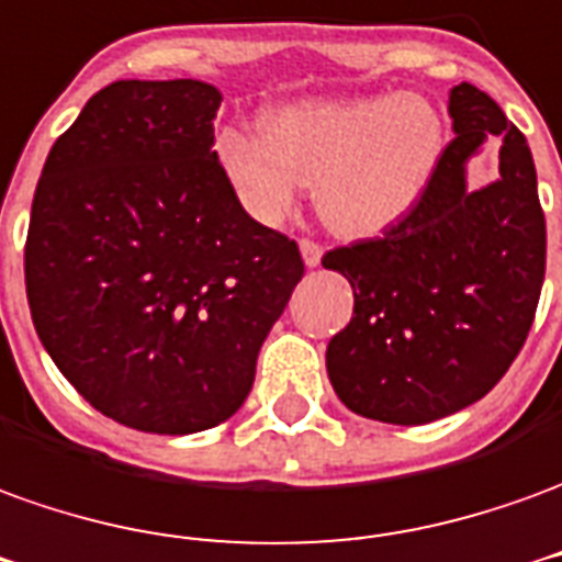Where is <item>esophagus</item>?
I'll list each match as a JSON object with an SVG mask.
<instances>
[{
    "label": "esophagus",
    "instance_id": "34e87169",
    "mask_svg": "<svg viewBox=\"0 0 562 562\" xmlns=\"http://www.w3.org/2000/svg\"><path fill=\"white\" fill-rule=\"evenodd\" d=\"M301 255H304V261H307V268H316L322 261V246L316 240H310V237H304L301 240Z\"/></svg>",
    "mask_w": 562,
    "mask_h": 562
}]
</instances>
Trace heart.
Masks as SVG:
<instances>
[{"label":"heart","mask_w":562,"mask_h":562,"mask_svg":"<svg viewBox=\"0 0 562 562\" xmlns=\"http://www.w3.org/2000/svg\"><path fill=\"white\" fill-rule=\"evenodd\" d=\"M441 145L438 109L419 93H395L285 105L268 133L222 131L215 151L255 218L280 222L301 188L319 186L322 218L337 234L371 237L417 203Z\"/></svg>","instance_id":"obj_1"}]
</instances>
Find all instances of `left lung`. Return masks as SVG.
Listing matches in <instances>:
<instances>
[{
    "label": "left lung",
    "instance_id": "1",
    "mask_svg": "<svg viewBox=\"0 0 562 562\" xmlns=\"http://www.w3.org/2000/svg\"><path fill=\"white\" fill-rule=\"evenodd\" d=\"M457 136L429 186L380 237L337 246L322 265L356 294L325 364L352 414L423 426L499 383L527 344L544 282L548 231L527 136L493 97L450 90ZM499 135L501 182L464 191V160Z\"/></svg>",
    "mask_w": 562,
    "mask_h": 562
}]
</instances>
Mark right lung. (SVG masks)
Segmentation results:
<instances>
[{"label":"right lung","mask_w":562,"mask_h":562,"mask_svg":"<svg viewBox=\"0 0 562 562\" xmlns=\"http://www.w3.org/2000/svg\"><path fill=\"white\" fill-rule=\"evenodd\" d=\"M222 93L115 81L57 136L23 249L26 301L60 374L155 435L240 411L304 277L297 243L243 210L213 151Z\"/></svg>","instance_id":"add662e5"}]
</instances>
